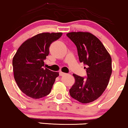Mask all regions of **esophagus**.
Segmentation results:
<instances>
[{
  "instance_id": "obj_1",
  "label": "esophagus",
  "mask_w": 128,
  "mask_h": 128,
  "mask_svg": "<svg viewBox=\"0 0 128 128\" xmlns=\"http://www.w3.org/2000/svg\"><path fill=\"white\" fill-rule=\"evenodd\" d=\"M66 75V74L64 73V72H59V75L60 76H64V75Z\"/></svg>"
}]
</instances>
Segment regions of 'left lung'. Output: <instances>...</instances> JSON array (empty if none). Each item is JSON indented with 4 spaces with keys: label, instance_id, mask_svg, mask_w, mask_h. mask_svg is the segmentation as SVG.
<instances>
[{
    "label": "left lung",
    "instance_id": "8db88e82",
    "mask_svg": "<svg viewBox=\"0 0 128 128\" xmlns=\"http://www.w3.org/2000/svg\"><path fill=\"white\" fill-rule=\"evenodd\" d=\"M66 36L76 46L80 62L86 67V78L73 74L75 84L69 90L73 98L89 103L100 97L108 86L112 72V58L100 40L88 32H71Z\"/></svg>",
    "mask_w": 128,
    "mask_h": 128
}]
</instances>
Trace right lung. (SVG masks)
Returning a JSON list of instances; mask_svg holds the SVG:
<instances>
[{
  "instance_id": "add662e5",
  "label": "right lung",
  "mask_w": 128,
  "mask_h": 128,
  "mask_svg": "<svg viewBox=\"0 0 128 128\" xmlns=\"http://www.w3.org/2000/svg\"><path fill=\"white\" fill-rule=\"evenodd\" d=\"M62 32H43L28 39L19 47L12 60L14 78L26 95L38 99L49 94L59 72L44 68L51 44Z\"/></svg>"
}]
</instances>
